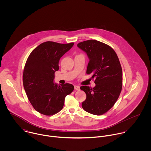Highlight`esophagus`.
<instances>
[{"mask_svg":"<svg viewBox=\"0 0 151 151\" xmlns=\"http://www.w3.org/2000/svg\"><path fill=\"white\" fill-rule=\"evenodd\" d=\"M74 89L77 91H79L80 89V87L79 86H74Z\"/></svg>","mask_w":151,"mask_h":151,"instance_id":"34e87169","label":"esophagus"}]
</instances>
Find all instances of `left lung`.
Instances as JSON below:
<instances>
[{
	"instance_id": "1",
	"label": "left lung",
	"mask_w": 151,
	"mask_h": 151,
	"mask_svg": "<svg viewBox=\"0 0 151 151\" xmlns=\"http://www.w3.org/2000/svg\"><path fill=\"white\" fill-rule=\"evenodd\" d=\"M89 58L86 74H92L96 84L93 88L80 87L86 95L82 107L87 112L102 115L113 106L122 89L123 73L118 56L107 44L90 40L77 44Z\"/></svg>"
}]
</instances>
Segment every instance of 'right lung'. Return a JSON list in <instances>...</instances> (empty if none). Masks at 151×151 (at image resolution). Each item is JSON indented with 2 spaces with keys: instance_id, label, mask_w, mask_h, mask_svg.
Returning a JSON list of instances; mask_svg holds the SVG:
<instances>
[{
  "instance_id": "right-lung-1",
  "label": "right lung",
  "mask_w": 151,
  "mask_h": 151,
  "mask_svg": "<svg viewBox=\"0 0 151 151\" xmlns=\"http://www.w3.org/2000/svg\"><path fill=\"white\" fill-rule=\"evenodd\" d=\"M73 45V42H43L31 52L26 61L24 88L33 108L42 114L51 116L59 112L63 108L65 97L74 89L70 84L58 86L53 83L60 58Z\"/></svg>"
}]
</instances>
